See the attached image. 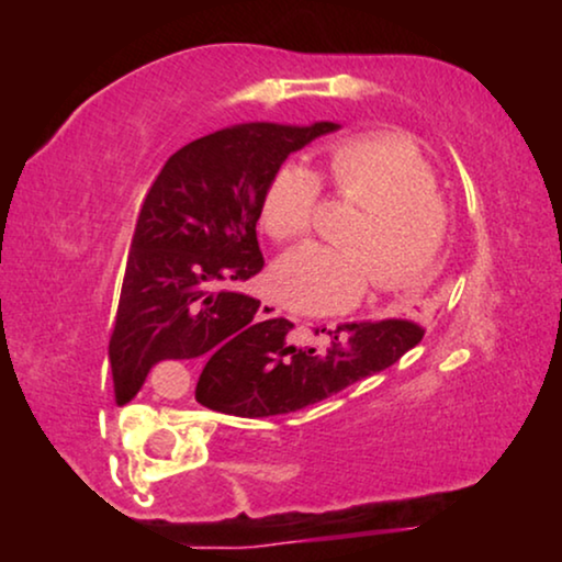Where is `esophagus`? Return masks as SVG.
Masks as SVG:
<instances>
[{"instance_id":"obj_1","label":"esophagus","mask_w":562,"mask_h":562,"mask_svg":"<svg viewBox=\"0 0 562 562\" xmlns=\"http://www.w3.org/2000/svg\"><path fill=\"white\" fill-rule=\"evenodd\" d=\"M259 317H261V319H274V317H282L280 303H274V301H261Z\"/></svg>"}]
</instances>
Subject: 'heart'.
<instances>
[{
    "label": "heart",
    "instance_id": "1",
    "mask_svg": "<svg viewBox=\"0 0 562 562\" xmlns=\"http://www.w3.org/2000/svg\"><path fill=\"white\" fill-rule=\"evenodd\" d=\"M327 177L338 198L362 211L344 232L346 248L306 243L277 261V299L306 314L344 312L362 299L370 280L380 293H398L434 272L449 214L434 169L412 142L389 134L338 142ZM319 198L317 171L301 160L280 166L263 198V229L280 243L308 235Z\"/></svg>",
    "mask_w": 562,
    "mask_h": 562
}]
</instances>
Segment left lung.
<instances>
[{
	"mask_svg": "<svg viewBox=\"0 0 562 562\" xmlns=\"http://www.w3.org/2000/svg\"><path fill=\"white\" fill-rule=\"evenodd\" d=\"M290 319H267L248 346L232 348L200 372L195 398L235 417H272L299 412L357 380L396 364L423 340L415 319L348 322L327 333V348L295 346Z\"/></svg>",
	"mask_w": 562,
	"mask_h": 562,
	"instance_id": "1",
	"label": "left lung"
}]
</instances>
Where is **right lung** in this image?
Instances as JSON below:
<instances>
[{"label":"right lung","mask_w":562,"mask_h":562,"mask_svg":"<svg viewBox=\"0 0 562 562\" xmlns=\"http://www.w3.org/2000/svg\"><path fill=\"white\" fill-rule=\"evenodd\" d=\"M335 128L240 124L166 160L142 200L115 308V404L132 402L160 362L209 357L211 367L256 338L261 301L227 285L263 269L256 222L282 160Z\"/></svg>","instance_id":"add662e5"}]
</instances>
